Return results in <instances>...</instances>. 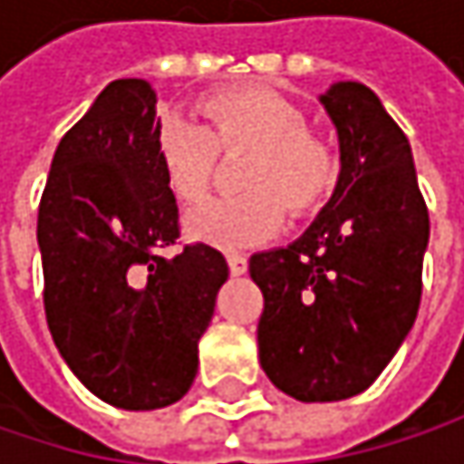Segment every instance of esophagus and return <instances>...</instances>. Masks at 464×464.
Wrapping results in <instances>:
<instances>
[{
  "label": "esophagus",
  "mask_w": 464,
  "mask_h": 464,
  "mask_svg": "<svg viewBox=\"0 0 464 464\" xmlns=\"http://www.w3.org/2000/svg\"><path fill=\"white\" fill-rule=\"evenodd\" d=\"M226 257H228V268H231L233 276H241L246 271V257L241 252H228Z\"/></svg>",
  "instance_id": "34e87169"
}]
</instances>
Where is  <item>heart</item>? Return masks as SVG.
<instances>
[{
  "label": "heart",
  "mask_w": 464,
  "mask_h": 464,
  "mask_svg": "<svg viewBox=\"0 0 464 464\" xmlns=\"http://www.w3.org/2000/svg\"><path fill=\"white\" fill-rule=\"evenodd\" d=\"M204 126L177 115L158 126L155 150L171 196L201 204L215 182L218 150H249L241 185L244 196L218 198L188 218V233L226 249L271 238L293 215L314 209L338 177V155L323 134L306 129V112L285 93L266 85L226 88L201 99Z\"/></svg>",
  "instance_id": "obj_1"
}]
</instances>
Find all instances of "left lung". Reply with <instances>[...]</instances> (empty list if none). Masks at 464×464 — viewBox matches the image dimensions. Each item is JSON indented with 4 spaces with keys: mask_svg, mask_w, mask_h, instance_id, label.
<instances>
[{
    "mask_svg": "<svg viewBox=\"0 0 464 464\" xmlns=\"http://www.w3.org/2000/svg\"><path fill=\"white\" fill-rule=\"evenodd\" d=\"M341 150L335 190L287 246L249 257L266 376L304 403L368 390L417 320L430 215L411 144L362 82L320 96Z\"/></svg>",
    "mask_w": 464,
    "mask_h": 464,
    "instance_id": "1",
    "label": "left lung"
}]
</instances>
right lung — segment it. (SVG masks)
<instances>
[{"label": "right lung", "mask_w": 464, "mask_h": 464, "mask_svg": "<svg viewBox=\"0 0 464 464\" xmlns=\"http://www.w3.org/2000/svg\"><path fill=\"white\" fill-rule=\"evenodd\" d=\"M147 80L110 82L58 141L37 241L50 335L72 373L104 403L152 411L177 403L198 371V338L228 279L223 252L179 238Z\"/></svg>", "instance_id": "1"}]
</instances>
